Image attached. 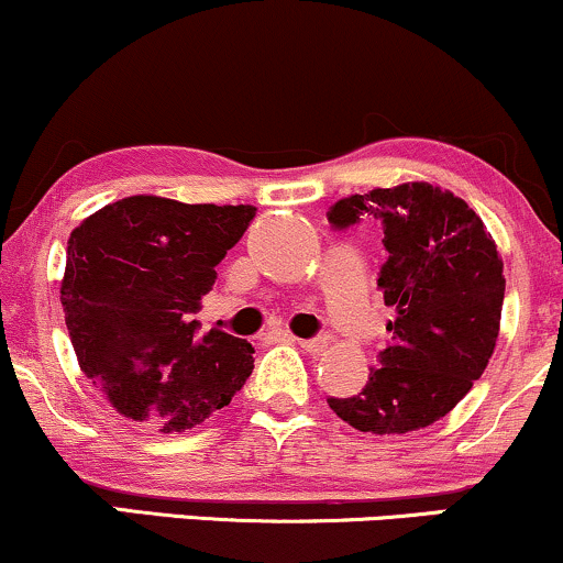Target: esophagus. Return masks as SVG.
Here are the masks:
<instances>
[{"instance_id":"obj_1","label":"esophagus","mask_w":563,"mask_h":563,"mask_svg":"<svg viewBox=\"0 0 563 563\" xmlns=\"http://www.w3.org/2000/svg\"><path fill=\"white\" fill-rule=\"evenodd\" d=\"M296 341H299V339H296ZM299 346L309 354H320V352H325V349H328V339H325V335H318V339H303V341H299Z\"/></svg>"}]
</instances>
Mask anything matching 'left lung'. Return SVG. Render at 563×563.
I'll return each mask as SVG.
<instances>
[{"label": "left lung", "mask_w": 563, "mask_h": 563, "mask_svg": "<svg viewBox=\"0 0 563 563\" xmlns=\"http://www.w3.org/2000/svg\"><path fill=\"white\" fill-rule=\"evenodd\" d=\"M335 230L384 228L389 260L378 275L389 346L363 391L331 397L341 421L371 434H407L461 402L495 352L506 277L497 245L463 198L429 183L376 187L328 211Z\"/></svg>", "instance_id": "obj_1"}]
</instances>
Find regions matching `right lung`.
<instances>
[{
	"label": "right lung",
	"mask_w": 563,
	"mask_h": 563,
	"mask_svg": "<svg viewBox=\"0 0 563 563\" xmlns=\"http://www.w3.org/2000/svg\"><path fill=\"white\" fill-rule=\"evenodd\" d=\"M254 206L132 196L70 232L60 301L79 365L124 418L179 434L214 416L254 371L249 341L198 335L200 299Z\"/></svg>",
	"instance_id": "add662e5"
}]
</instances>
